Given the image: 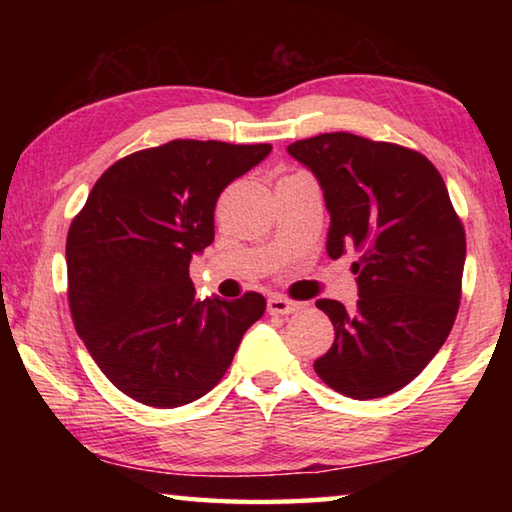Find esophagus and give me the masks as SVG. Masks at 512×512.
<instances>
[{
	"mask_svg": "<svg viewBox=\"0 0 512 512\" xmlns=\"http://www.w3.org/2000/svg\"><path fill=\"white\" fill-rule=\"evenodd\" d=\"M302 302H296V300H289V298H282V296H273L268 298V314L273 316H287V314H296V311H300Z\"/></svg>",
	"mask_w": 512,
	"mask_h": 512,
	"instance_id": "obj_1",
	"label": "esophagus"
}]
</instances>
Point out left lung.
Returning a JSON list of instances; mask_svg holds the SVG:
<instances>
[{
	"mask_svg": "<svg viewBox=\"0 0 512 512\" xmlns=\"http://www.w3.org/2000/svg\"><path fill=\"white\" fill-rule=\"evenodd\" d=\"M287 151L323 187L327 255L359 253L357 311L316 302L334 325L316 375L352 400L400 391L443 348L461 305L465 230L445 180L422 153L352 133H323Z\"/></svg>",
	"mask_w": 512,
	"mask_h": 512,
	"instance_id": "8db88e82",
	"label": "left lung"
}]
</instances>
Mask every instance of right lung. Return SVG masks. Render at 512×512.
<instances>
[{
  "mask_svg": "<svg viewBox=\"0 0 512 512\" xmlns=\"http://www.w3.org/2000/svg\"><path fill=\"white\" fill-rule=\"evenodd\" d=\"M271 144L173 140L117 160L67 232L76 332L121 393L176 409L219 384L266 300H196L189 262L214 241L216 198Z\"/></svg>",
  "mask_w": 512,
  "mask_h": 512,
  "instance_id": "right-lung-1",
  "label": "right lung"
}]
</instances>
